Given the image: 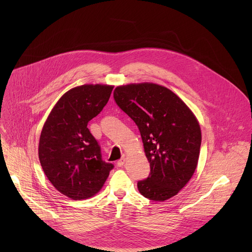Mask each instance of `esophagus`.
Masks as SVG:
<instances>
[{
  "instance_id": "1",
  "label": "esophagus",
  "mask_w": 252,
  "mask_h": 252,
  "mask_svg": "<svg viewBox=\"0 0 252 252\" xmlns=\"http://www.w3.org/2000/svg\"><path fill=\"white\" fill-rule=\"evenodd\" d=\"M125 162H126V158H121L119 161H118V166H123L124 164H125Z\"/></svg>"
}]
</instances>
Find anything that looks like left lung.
I'll return each instance as SVG.
<instances>
[{"label":"left lung","mask_w":252,"mask_h":252,"mask_svg":"<svg viewBox=\"0 0 252 252\" xmlns=\"http://www.w3.org/2000/svg\"><path fill=\"white\" fill-rule=\"evenodd\" d=\"M118 105L138 126L151 173L137 183L147 198L164 201L190 181L197 166L201 130L186 102L169 89L153 83L116 88Z\"/></svg>","instance_id":"1"}]
</instances>
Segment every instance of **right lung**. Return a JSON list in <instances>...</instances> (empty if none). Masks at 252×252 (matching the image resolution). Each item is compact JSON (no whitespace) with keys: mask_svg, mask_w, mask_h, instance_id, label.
Instances as JSON below:
<instances>
[{"mask_svg":"<svg viewBox=\"0 0 252 252\" xmlns=\"http://www.w3.org/2000/svg\"><path fill=\"white\" fill-rule=\"evenodd\" d=\"M114 86L83 85L64 93L47 118L39 141V159L51 184L75 200L88 199L103 187L112 163L88 128L109 101Z\"/></svg>","mask_w":252,"mask_h":252,"instance_id":"1","label":"right lung"}]
</instances>
